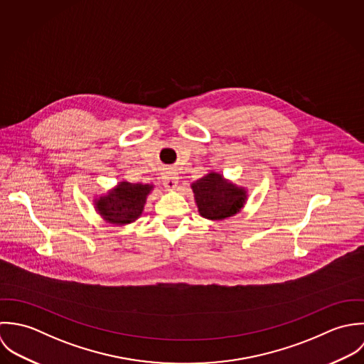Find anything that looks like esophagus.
Segmentation results:
<instances>
[{"label":"esophagus","mask_w":364,"mask_h":364,"mask_svg":"<svg viewBox=\"0 0 364 364\" xmlns=\"http://www.w3.org/2000/svg\"><path fill=\"white\" fill-rule=\"evenodd\" d=\"M177 183H178V176H177V173H174V171H167L166 174H164V177H163V184H164V187L167 188V190H174L176 187H177Z\"/></svg>","instance_id":"obj_1"}]
</instances>
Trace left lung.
Here are the masks:
<instances>
[{
	"label": "left lung",
	"instance_id": "1",
	"mask_svg": "<svg viewBox=\"0 0 364 364\" xmlns=\"http://www.w3.org/2000/svg\"><path fill=\"white\" fill-rule=\"evenodd\" d=\"M198 213L203 218L219 220L237 214L246 204L247 191L226 180L222 174L210 171L191 184Z\"/></svg>",
	"mask_w": 364,
	"mask_h": 364
}]
</instances>
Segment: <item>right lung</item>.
<instances>
[{
	"instance_id": "obj_1",
	"label": "right lung",
	"mask_w": 364,
	"mask_h": 364,
	"mask_svg": "<svg viewBox=\"0 0 364 364\" xmlns=\"http://www.w3.org/2000/svg\"><path fill=\"white\" fill-rule=\"evenodd\" d=\"M153 184L119 181L107 194L94 200V208L101 218L112 225H127L139 218Z\"/></svg>"
}]
</instances>
